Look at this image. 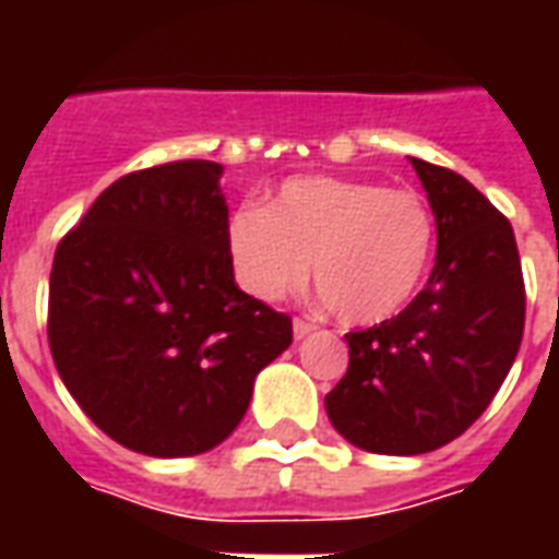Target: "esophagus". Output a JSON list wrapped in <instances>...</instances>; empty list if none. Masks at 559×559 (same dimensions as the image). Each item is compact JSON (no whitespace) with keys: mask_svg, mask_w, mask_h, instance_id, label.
Wrapping results in <instances>:
<instances>
[{"mask_svg":"<svg viewBox=\"0 0 559 559\" xmlns=\"http://www.w3.org/2000/svg\"><path fill=\"white\" fill-rule=\"evenodd\" d=\"M311 332H314V326H311L308 320H293V338H296V341L308 338Z\"/></svg>","mask_w":559,"mask_h":559,"instance_id":"1","label":"esophagus"}]
</instances>
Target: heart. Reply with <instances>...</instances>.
Segmentation results:
<instances>
[{
    "label": "heart",
    "instance_id": "b5f03b06",
    "mask_svg": "<svg viewBox=\"0 0 559 559\" xmlns=\"http://www.w3.org/2000/svg\"><path fill=\"white\" fill-rule=\"evenodd\" d=\"M433 251V218L416 191L365 179H290L266 209L227 221V257L245 293L278 302L311 278L347 323H380L419 290Z\"/></svg>",
    "mask_w": 559,
    "mask_h": 559
}]
</instances>
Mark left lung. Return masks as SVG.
I'll return each mask as SVG.
<instances>
[{"label": "left lung", "mask_w": 559, "mask_h": 559, "mask_svg": "<svg viewBox=\"0 0 559 559\" xmlns=\"http://www.w3.org/2000/svg\"><path fill=\"white\" fill-rule=\"evenodd\" d=\"M437 221L425 290L399 317L350 332V365L326 395L329 421L377 455L452 443L503 386L524 335L512 224L457 173L411 158Z\"/></svg>", "instance_id": "left-lung-1"}]
</instances>
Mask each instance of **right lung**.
<instances>
[{
  "mask_svg": "<svg viewBox=\"0 0 559 559\" xmlns=\"http://www.w3.org/2000/svg\"><path fill=\"white\" fill-rule=\"evenodd\" d=\"M215 160L128 173L59 242L47 338L107 437L152 457L224 443L293 323L236 287Z\"/></svg>",
  "mask_w": 559,
  "mask_h": 559,
  "instance_id": "1",
  "label": "right lung"
}]
</instances>
